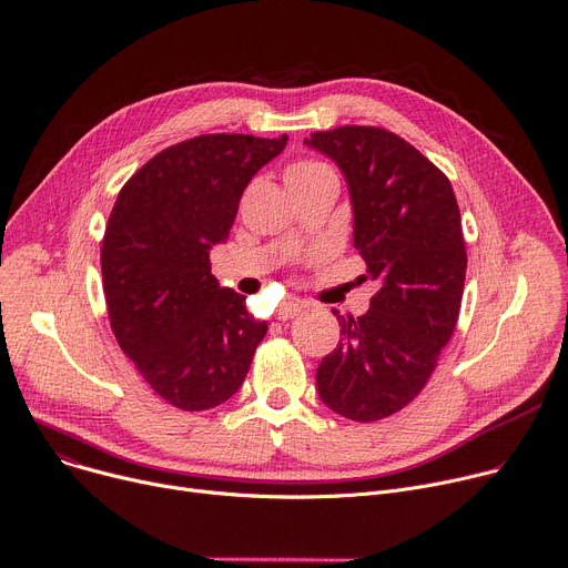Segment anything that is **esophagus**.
Masks as SVG:
<instances>
[{
    "mask_svg": "<svg viewBox=\"0 0 568 568\" xmlns=\"http://www.w3.org/2000/svg\"><path fill=\"white\" fill-rule=\"evenodd\" d=\"M301 311H304V301H298V298H285V301H281V306H278L276 315H278V320H292V317H296Z\"/></svg>",
    "mask_w": 568,
    "mask_h": 568,
    "instance_id": "1",
    "label": "esophagus"
}]
</instances>
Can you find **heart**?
I'll return each instance as SVG.
<instances>
[{
	"label": "heart",
	"instance_id": "b5f03b06",
	"mask_svg": "<svg viewBox=\"0 0 568 568\" xmlns=\"http://www.w3.org/2000/svg\"><path fill=\"white\" fill-rule=\"evenodd\" d=\"M326 175H333V171L326 164H322L317 160H301L287 169L285 180L290 186H298V184H308V182L326 178Z\"/></svg>",
	"mask_w": 568,
	"mask_h": 568
}]
</instances>
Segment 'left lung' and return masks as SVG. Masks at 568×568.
Wrapping results in <instances>:
<instances>
[{
  "label": "left lung",
  "mask_w": 568,
  "mask_h": 568,
  "mask_svg": "<svg viewBox=\"0 0 568 568\" xmlns=\"http://www.w3.org/2000/svg\"><path fill=\"white\" fill-rule=\"evenodd\" d=\"M306 145L343 171L354 248L379 292L361 317H339V343L317 367L320 399L343 418L374 423L404 408L457 326L466 246L452 184L420 150L382 130L345 125Z\"/></svg>",
  "instance_id": "obj_1"
}]
</instances>
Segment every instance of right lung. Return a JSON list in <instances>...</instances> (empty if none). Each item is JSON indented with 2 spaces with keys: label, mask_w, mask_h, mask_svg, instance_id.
Masks as SVG:
<instances>
[{
  "label": "right lung",
  "mask_w": 568,
  "mask_h": 568,
  "mask_svg": "<svg viewBox=\"0 0 568 568\" xmlns=\"http://www.w3.org/2000/svg\"><path fill=\"white\" fill-rule=\"evenodd\" d=\"M287 136L203 134L143 164L113 203L100 262L109 324L145 384L182 410L231 399L267 322L221 287L210 251L231 235L251 178Z\"/></svg>",
  "instance_id": "obj_1"
}]
</instances>
